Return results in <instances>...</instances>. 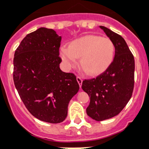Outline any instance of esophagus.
<instances>
[{"instance_id":"esophagus-1","label":"esophagus","mask_w":149,"mask_h":149,"mask_svg":"<svg viewBox=\"0 0 149 149\" xmlns=\"http://www.w3.org/2000/svg\"><path fill=\"white\" fill-rule=\"evenodd\" d=\"M77 83H78V84H79V86H80V87H81L82 83H83V80H82V79H81V77H78V76H77Z\"/></svg>"}]
</instances>
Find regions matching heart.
<instances>
[{"instance_id": "1", "label": "heart", "mask_w": 149, "mask_h": 149, "mask_svg": "<svg viewBox=\"0 0 149 149\" xmlns=\"http://www.w3.org/2000/svg\"><path fill=\"white\" fill-rule=\"evenodd\" d=\"M114 51V43L109 38L87 35L72 40L69 47L61 46L60 56L67 69H72L80 58L79 65L88 74L95 76L111 65Z\"/></svg>"}]
</instances>
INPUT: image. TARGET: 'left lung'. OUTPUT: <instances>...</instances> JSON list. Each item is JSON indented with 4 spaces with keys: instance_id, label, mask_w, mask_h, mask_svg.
Returning <instances> with one entry per match:
<instances>
[{
    "instance_id": "8db88e82",
    "label": "left lung",
    "mask_w": 149,
    "mask_h": 149,
    "mask_svg": "<svg viewBox=\"0 0 149 149\" xmlns=\"http://www.w3.org/2000/svg\"><path fill=\"white\" fill-rule=\"evenodd\" d=\"M114 43V58L109 68L95 78L85 80L82 88L90 97L86 113L97 121L117 115L131 99L134 84V58L123 38L100 26Z\"/></svg>"
}]
</instances>
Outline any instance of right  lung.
Here are the masks:
<instances>
[{"instance_id":"add662e5","label":"right lung","mask_w":149,"mask_h":149,"mask_svg":"<svg viewBox=\"0 0 149 149\" xmlns=\"http://www.w3.org/2000/svg\"><path fill=\"white\" fill-rule=\"evenodd\" d=\"M61 36L41 27L28 34L14 56L13 80L28 111L40 120L59 123L80 86L76 76L60 69Z\"/></svg>"}]
</instances>
